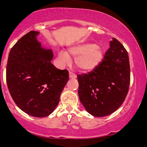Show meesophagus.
Returning a JSON list of instances; mask_svg holds the SVG:
<instances>
[{
    "label": "esophagus",
    "mask_w": 147,
    "mask_h": 147,
    "mask_svg": "<svg viewBox=\"0 0 147 147\" xmlns=\"http://www.w3.org/2000/svg\"><path fill=\"white\" fill-rule=\"evenodd\" d=\"M76 75L75 74H73L72 72H69V78H70V79H75V78H76Z\"/></svg>",
    "instance_id": "esophagus-1"
}]
</instances>
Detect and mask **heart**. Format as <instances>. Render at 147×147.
<instances>
[{
	"label": "heart",
	"mask_w": 147,
	"mask_h": 147,
	"mask_svg": "<svg viewBox=\"0 0 147 147\" xmlns=\"http://www.w3.org/2000/svg\"><path fill=\"white\" fill-rule=\"evenodd\" d=\"M70 57L75 58V65L80 70L90 71L101 63L103 50L94 43H82L69 47L67 53L63 50L57 53V60L62 65L68 64Z\"/></svg>",
	"instance_id": "heart-1"
}]
</instances>
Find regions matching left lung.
Instances as JSON below:
<instances>
[{"instance_id": "1", "label": "left lung", "mask_w": 147, "mask_h": 147, "mask_svg": "<svg viewBox=\"0 0 147 147\" xmlns=\"http://www.w3.org/2000/svg\"><path fill=\"white\" fill-rule=\"evenodd\" d=\"M78 95L86 110L105 117L119 109L128 93L130 66L127 51L115 38L103 60L92 71L78 75Z\"/></svg>"}]
</instances>
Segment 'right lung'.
Wrapping results in <instances>:
<instances>
[{"label": "right lung", "instance_id": "add662e5", "mask_svg": "<svg viewBox=\"0 0 147 147\" xmlns=\"http://www.w3.org/2000/svg\"><path fill=\"white\" fill-rule=\"evenodd\" d=\"M38 31H30L10 50L6 67L10 94L18 107L30 116L45 117L55 109L69 80L67 69L51 63V49L41 45Z\"/></svg>", "mask_w": 147, "mask_h": 147}]
</instances>
